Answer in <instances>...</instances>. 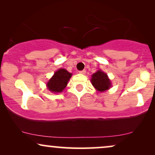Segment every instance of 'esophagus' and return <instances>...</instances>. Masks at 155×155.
Returning a JSON list of instances; mask_svg holds the SVG:
<instances>
[{
  "mask_svg": "<svg viewBox=\"0 0 155 155\" xmlns=\"http://www.w3.org/2000/svg\"><path fill=\"white\" fill-rule=\"evenodd\" d=\"M79 74H86V71H85V70L80 71H79Z\"/></svg>",
  "mask_w": 155,
  "mask_h": 155,
  "instance_id": "34e87169",
  "label": "esophagus"
}]
</instances>
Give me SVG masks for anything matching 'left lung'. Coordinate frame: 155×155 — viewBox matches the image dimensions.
<instances>
[{"mask_svg": "<svg viewBox=\"0 0 155 155\" xmlns=\"http://www.w3.org/2000/svg\"><path fill=\"white\" fill-rule=\"evenodd\" d=\"M91 82L96 90L100 92H104L108 90L111 84L107 74L101 71H97L95 74H92Z\"/></svg>", "mask_w": 155, "mask_h": 155, "instance_id": "1", "label": "left lung"}]
</instances>
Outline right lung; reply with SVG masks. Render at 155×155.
<instances>
[{
	"label": "right lung",
	"instance_id": "1",
	"mask_svg": "<svg viewBox=\"0 0 155 155\" xmlns=\"http://www.w3.org/2000/svg\"><path fill=\"white\" fill-rule=\"evenodd\" d=\"M72 74L65 69L60 68L54 73L47 83V87L52 92H62L66 87L68 81L71 77Z\"/></svg>",
	"mask_w": 155,
	"mask_h": 155
}]
</instances>
